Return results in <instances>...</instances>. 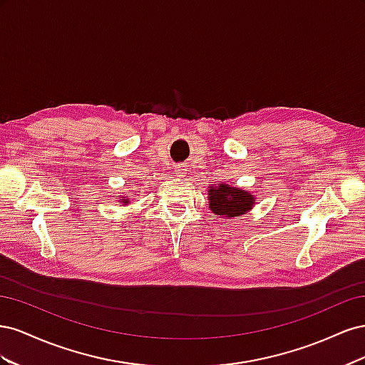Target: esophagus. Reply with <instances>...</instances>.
Listing matches in <instances>:
<instances>
[{"mask_svg":"<svg viewBox=\"0 0 365 365\" xmlns=\"http://www.w3.org/2000/svg\"><path fill=\"white\" fill-rule=\"evenodd\" d=\"M185 165H182V164H180V165H176V168H175V172L176 173H180V175H184L185 173Z\"/></svg>","mask_w":365,"mask_h":365,"instance_id":"esophagus-1","label":"esophagus"}]
</instances>
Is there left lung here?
Masks as SVG:
<instances>
[{"mask_svg":"<svg viewBox=\"0 0 365 365\" xmlns=\"http://www.w3.org/2000/svg\"><path fill=\"white\" fill-rule=\"evenodd\" d=\"M208 208L212 213L222 219H235L247 215L252 205L256 204V196L248 190H242L220 182L219 185H208Z\"/></svg>","mask_w":365,"mask_h":365,"instance_id":"obj_1","label":"left lung"}]
</instances>
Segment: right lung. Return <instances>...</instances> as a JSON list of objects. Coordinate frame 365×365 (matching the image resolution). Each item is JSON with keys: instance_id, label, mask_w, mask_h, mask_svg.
<instances>
[{"instance_id": "add662e5", "label": "right lung", "mask_w": 365, "mask_h": 365, "mask_svg": "<svg viewBox=\"0 0 365 365\" xmlns=\"http://www.w3.org/2000/svg\"><path fill=\"white\" fill-rule=\"evenodd\" d=\"M123 200H120V202H123V205H128L129 204V197L128 196H121Z\"/></svg>"}]
</instances>
